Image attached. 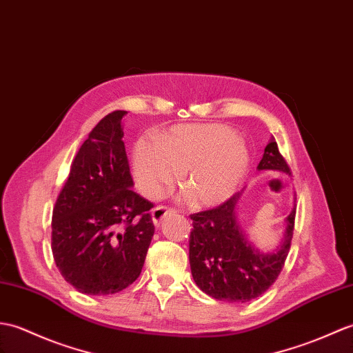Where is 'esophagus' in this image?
Wrapping results in <instances>:
<instances>
[{"label":"esophagus","instance_id":"34e87169","mask_svg":"<svg viewBox=\"0 0 353 353\" xmlns=\"http://www.w3.org/2000/svg\"><path fill=\"white\" fill-rule=\"evenodd\" d=\"M176 212V209H173V208H167V206H158V208H154L153 209V212H152V216H153V223H154V225H159L161 223H162V219L165 218L167 215H171V214H174Z\"/></svg>","mask_w":353,"mask_h":353}]
</instances>
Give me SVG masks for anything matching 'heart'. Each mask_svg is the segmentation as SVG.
<instances>
[{"instance_id":"heart-1","label":"heart","mask_w":353,"mask_h":353,"mask_svg":"<svg viewBox=\"0 0 353 353\" xmlns=\"http://www.w3.org/2000/svg\"><path fill=\"white\" fill-rule=\"evenodd\" d=\"M248 170V152L234 129L218 123L179 125L159 141L138 139L134 171L139 190L158 200L182 176V190L194 206H215L233 195Z\"/></svg>"}]
</instances>
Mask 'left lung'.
Masks as SVG:
<instances>
[{
	"label": "left lung",
	"mask_w": 353,
	"mask_h": 353,
	"mask_svg": "<svg viewBox=\"0 0 353 353\" xmlns=\"http://www.w3.org/2000/svg\"><path fill=\"white\" fill-rule=\"evenodd\" d=\"M259 170H278L290 174V167L270 141L259 163ZM237 192L215 209L192 214L190 236V263L195 284L218 301L243 304L263 294L280 275L289 256L296 209L288 216L283 243L275 252H260L247 241L234 208Z\"/></svg>",
	"instance_id": "left-lung-1"
}]
</instances>
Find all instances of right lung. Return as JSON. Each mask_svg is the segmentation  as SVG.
Wrapping results in <instances>:
<instances>
[{
  "mask_svg": "<svg viewBox=\"0 0 353 353\" xmlns=\"http://www.w3.org/2000/svg\"><path fill=\"white\" fill-rule=\"evenodd\" d=\"M112 111L88 134L52 212L51 248L78 292L112 294L141 274L154 225L153 203L132 191L121 119Z\"/></svg>",
  "mask_w": 353,
  "mask_h": 353,
  "instance_id": "1",
  "label": "right lung"
}]
</instances>
